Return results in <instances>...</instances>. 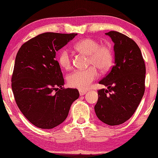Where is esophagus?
Instances as JSON below:
<instances>
[{"label":"esophagus","mask_w":158,"mask_h":158,"mask_svg":"<svg viewBox=\"0 0 158 158\" xmlns=\"http://www.w3.org/2000/svg\"><path fill=\"white\" fill-rule=\"evenodd\" d=\"M79 94H80V96L85 95V93H86V92H85V91H84V90H81V89H79Z\"/></svg>","instance_id":"34e87169"}]
</instances>
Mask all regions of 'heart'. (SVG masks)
Instances as JSON below:
<instances>
[{
	"label": "heart",
	"instance_id": "heart-1",
	"mask_svg": "<svg viewBox=\"0 0 158 158\" xmlns=\"http://www.w3.org/2000/svg\"><path fill=\"white\" fill-rule=\"evenodd\" d=\"M75 48L81 53L88 55V66H94L102 71L110 69L113 61L112 51L109 46H101L96 40L85 38L80 40L75 45ZM59 64L66 70L72 66V57L67 48L61 50L58 56ZM94 66L87 69L77 70L68 76L67 81L71 87L80 89H88L99 73Z\"/></svg>",
	"mask_w": 158,
	"mask_h": 158
}]
</instances>
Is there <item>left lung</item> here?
Segmentation results:
<instances>
[{"instance_id":"obj_1","label":"left lung","mask_w":158,"mask_h":158,"mask_svg":"<svg viewBox=\"0 0 158 158\" xmlns=\"http://www.w3.org/2000/svg\"><path fill=\"white\" fill-rule=\"evenodd\" d=\"M106 34L114 43L115 62L99 81L107 89L98 90L94 110L102 122L114 126L130 118L140 104L145 90L146 68L140 49L134 40L114 31Z\"/></svg>"}]
</instances>
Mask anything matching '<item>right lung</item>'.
Here are the masks:
<instances>
[{
  "label": "right lung",
  "instance_id": "1",
  "mask_svg": "<svg viewBox=\"0 0 158 158\" xmlns=\"http://www.w3.org/2000/svg\"><path fill=\"white\" fill-rule=\"evenodd\" d=\"M77 33H44L22 45L15 57L11 88L21 112L33 125L52 129L67 118L78 89L64 88L56 52Z\"/></svg>",
  "mask_w": 158,
  "mask_h": 158
}]
</instances>
